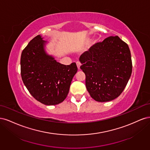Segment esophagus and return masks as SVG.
Segmentation results:
<instances>
[{
    "mask_svg": "<svg viewBox=\"0 0 150 150\" xmlns=\"http://www.w3.org/2000/svg\"><path fill=\"white\" fill-rule=\"evenodd\" d=\"M76 64H77V66H78V69H80V66H81V62H76Z\"/></svg>",
    "mask_w": 150,
    "mask_h": 150,
    "instance_id": "esophagus-1",
    "label": "esophagus"
}]
</instances>
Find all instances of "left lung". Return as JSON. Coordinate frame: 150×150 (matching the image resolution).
Segmentation results:
<instances>
[{
  "mask_svg": "<svg viewBox=\"0 0 150 150\" xmlns=\"http://www.w3.org/2000/svg\"><path fill=\"white\" fill-rule=\"evenodd\" d=\"M90 96L98 102L110 101L123 91L132 72L129 48L118 36L98 42L80 56Z\"/></svg>",
  "mask_w": 150,
  "mask_h": 150,
  "instance_id": "left-lung-1",
  "label": "left lung"
}]
</instances>
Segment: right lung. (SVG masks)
<instances>
[{"mask_svg": "<svg viewBox=\"0 0 150 150\" xmlns=\"http://www.w3.org/2000/svg\"><path fill=\"white\" fill-rule=\"evenodd\" d=\"M46 41L38 35L22 51L21 57L22 79L30 94L45 105H56L64 100L74 76L75 62L64 65L45 51Z\"/></svg>", "mask_w": 150, "mask_h": 150, "instance_id": "add662e5", "label": "right lung"}]
</instances>
